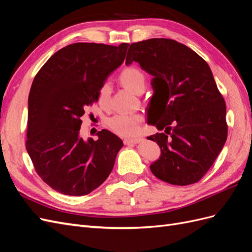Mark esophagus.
Instances as JSON below:
<instances>
[{"mask_svg":"<svg viewBox=\"0 0 252 252\" xmlns=\"http://www.w3.org/2000/svg\"><path fill=\"white\" fill-rule=\"evenodd\" d=\"M142 140L141 139H125L124 144L130 145V144H139Z\"/></svg>","mask_w":252,"mask_h":252,"instance_id":"34e87169","label":"esophagus"}]
</instances>
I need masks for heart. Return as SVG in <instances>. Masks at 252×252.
Masks as SVG:
<instances>
[{
  "label": "heart",
  "mask_w": 252,
  "mask_h": 252,
  "mask_svg": "<svg viewBox=\"0 0 252 252\" xmlns=\"http://www.w3.org/2000/svg\"><path fill=\"white\" fill-rule=\"evenodd\" d=\"M120 82L134 94H142L146 86L145 74L135 67H128L120 73ZM111 87L108 83H104L98 89L97 101L103 108H107L110 102ZM106 126L116 134L125 138H133L141 133L142 118L136 114H117L109 118Z\"/></svg>",
  "instance_id": "heart-1"
}]
</instances>
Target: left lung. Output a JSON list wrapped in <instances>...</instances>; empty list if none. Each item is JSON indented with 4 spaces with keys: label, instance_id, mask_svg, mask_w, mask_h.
Returning <instances> with one entry per match:
<instances>
[{
    "label": "left lung",
    "instance_id": "left-lung-1",
    "mask_svg": "<svg viewBox=\"0 0 252 252\" xmlns=\"http://www.w3.org/2000/svg\"><path fill=\"white\" fill-rule=\"evenodd\" d=\"M133 61L154 75L148 124L162 132L148 140L162 155L150 170L172 185L194 184L215 163L228 133L225 100L210 67L186 45L163 37L132 43L126 64Z\"/></svg>",
    "mask_w": 252,
    "mask_h": 252
}]
</instances>
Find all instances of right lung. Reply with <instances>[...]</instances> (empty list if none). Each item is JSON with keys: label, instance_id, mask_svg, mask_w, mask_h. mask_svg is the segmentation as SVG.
<instances>
[{"label": "right lung", "instance_id": "add662e5", "mask_svg": "<svg viewBox=\"0 0 252 252\" xmlns=\"http://www.w3.org/2000/svg\"><path fill=\"white\" fill-rule=\"evenodd\" d=\"M119 46L74 43L60 49L36 73L28 97L26 149L39 177L56 191L85 195L110 174L123 142L103 129L98 140L80 136L81 117L97 101L106 78L124 62Z\"/></svg>", "mask_w": 252, "mask_h": 252}]
</instances>
